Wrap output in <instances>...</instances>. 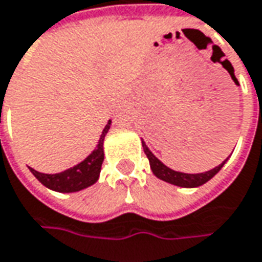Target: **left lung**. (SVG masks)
Wrapping results in <instances>:
<instances>
[{
	"mask_svg": "<svg viewBox=\"0 0 262 262\" xmlns=\"http://www.w3.org/2000/svg\"><path fill=\"white\" fill-rule=\"evenodd\" d=\"M230 68H232V67H230ZM232 70H233V68H232ZM143 148H144V153H146L147 159H148V162H150V167H151L153 173H155L159 179H162V181H165V182H169V184H173V185L185 186V188H194V186H200L203 185V184H206L207 181H210V179L223 167L225 162L227 160L226 159L222 165H219V166H216L214 169H211V170H208V172L189 175V173L175 172V170H172V169H169L167 166H165L156 156H153V153L147 148V146L144 144V141H143Z\"/></svg>",
	"mask_w": 262,
	"mask_h": 262,
	"instance_id": "8db88e82",
	"label": "left lung"
}]
</instances>
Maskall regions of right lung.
Returning <instances> with one entry per match:
<instances>
[{
    "label": "right lung",
    "mask_w": 262,
    "mask_h": 262,
    "mask_svg": "<svg viewBox=\"0 0 262 262\" xmlns=\"http://www.w3.org/2000/svg\"><path fill=\"white\" fill-rule=\"evenodd\" d=\"M111 126V121L107 122L105 126L102 136L99 138V144L93 150V153L87 157L86 160H83L81 163H78L77 166L67 169L61 173H55V175H48V173H40L35 169L30 167V172L36 176V179L45 185L49 189H54L58 192H76L80 189H84L87 186L93 185L99 173L102 169V163H103V140H105L106 133L109 131Z\"/></svg>",
    "instance_id": "add662e5"
}]
</instances>
